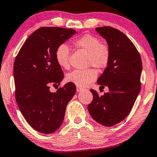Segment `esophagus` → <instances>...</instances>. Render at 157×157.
<instances>
[{"label":"esophagus","mask_w":157,"mask_h":157,"mask_svg":"<svg viewBox=\"0 0 157 157\" xmlns=\"http://www.w3.org/2000/svg\"><path fill=\"white\" fill-rule=\"evenodd\" d=\"M83 89L82 88H81V87H77L76 88V91H77V92H81V91H83Z\"/></svg>","instance_id":"esophagus-1"}]
</instances>
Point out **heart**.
<instances>
[{
  "label": "heart",
  "mask_w": 157,
  "mask_h": 157,
  "mask_svg": "<svg viewBox=\"0 0 157 157\" xmlns=\"http://www.w3.org/2000/svg\"><path fill=\"white\" fill-rule=\"evenodd\" d=\"M74 44L89 54L88 65L99 68H106L110 59V50L106 44L101 43L99 38L91 34H85L74 40ZM57 63L63 68H69L70 49L66 44H61L56 50ZM97 73L93 68L74 70L66 76V81L79 87H86L96 80Z\"/></svg>",
  "instance_id": "heart-1"
}]
</instances>
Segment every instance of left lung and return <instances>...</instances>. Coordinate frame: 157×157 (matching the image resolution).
Wrapping results in <instances>:
<instances>
[{
    "label": "left lung",
    "instance_id": "obj_1",
    "mask_svg": "<svg viewBox=\"0 0 157 157\" xmlns=\"http://www.w3.org/2000/svg\"><path fill=\"white\" fill-rule=\"evenodd\" d=\"M96 31L106 40L110 59L97 83L109 91L99 96L91 89L93 101L88 106L96 122L111 126L123 121L130 113L141 89L142 63L139 51L125 34L110 26Z\"/></svg>",
    "mask_w": 157,
    "mask_h": 157
}]
</instances>
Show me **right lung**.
<instances>
[{
    "instance_id": "obj_1",
    "label": "right lung",
    "mask_w": 157,
    "mask_h": 157,
    "mask_svg": "<svg viewBox=\"0 0 157 157\" xmlns=\"http://www.w3.org/2000/svg\"><path fill=\"white\" fill-rule=\"evenodd\" d=\"M76 33L71 29L40 28L27 38L15 59L17 104L29 125L42 134H52L61 126L66 106L76 93L71 82L54 93L49 90L63 78L56 50Z\"/></svg>"
}]
</instances>
